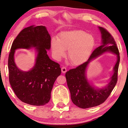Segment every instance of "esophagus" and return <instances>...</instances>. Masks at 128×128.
<instances>
[{"instance_id": "1", "label": "esophagus", "mask_w": 128, "mask_h": 128, "mask_svg": "<svg viewBox=\"0 0 128 128\" xmlns=\"http://www.w3.org/2000/svg\"><path fill=\"white\" fill-rule=\"evenodd\" d=\"M62 73H66V67H62Z\"/></svg>"}]
</instances>
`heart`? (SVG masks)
Listing matches in <instances>:
<instances>
[{
  "mask_svg": "<svg viewBox=\"0 0 128 128\" xmlns=\"http://www.w3.org/2000/svg\"><path fill=\"white\" fill-rule=\"evenodd\" d=\"M95 40L91 34L81 30L62 32L58 39H52L51 48L54 56L60 59L68 50V58L72 63L78 66L85 62L91 55Z\"/></svg>",
  "mask_w": 128,
  "mask_h": 128,
  "instance_id": "obj_1",
  "label": "heart"
}]
</instances>
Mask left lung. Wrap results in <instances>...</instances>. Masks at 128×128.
<instances>
[{"label":"left lung","mask_w":128,"mask_h":128,"mask_svg":"<svg viewBox=\"0 0 128 128\" xmlns=\"http://www.w3.org/2000/svg\"><path fill=\"white\" fill-rule=\"evenodd\" d=\"M102 34V45L93 51L88 60L66 74L67 85L74 104L81 108H91L98 106L108 98L117 82L120 56L114 39L107 30L99 27ZM106 51L117 54L118 61L114 67V73L110 83L103 89H96L90 85L86 77L85 72L89 62Z\"/></svg>","instance_id":"left-lung-1"}]
</instances>
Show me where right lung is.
<instances>
[{
	"mask_svg": "<svg viewBox=\"0 0 128 128\" xmlns=\"http://www.w3.org/2000/svg\"><path fill=\"white\" fill-rule=\"evenodd\" d=\"M50 36L45 26L25 28L12 44L8 58L9 79L16 96L21 101L33 106H43L50 99L54 83L61 74V68L47 54L50 48ZM36 47L38 53L34 67L28 72L18 70L14 62L18 48Z\"/></svg>",
	"mask_w": 128,
	"mask_h": 128,
	"instance_id": "1",
	"label": "right lung"
}]
</instances>
